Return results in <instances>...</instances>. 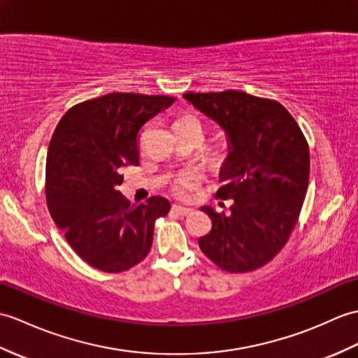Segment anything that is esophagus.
Returning a JSON list of instances; mask_svg holds the SVG:
<instances>
[{"instance_id": "obj_1", "label": "esophagus", "mask_w": 358, "mask_h": 358, "mask_svg": "<svg viewBox=\"0 0 358 358\" xmlns=\"http://www.w3.org/2000/svg\"><path fill=\"white\" fill-rule=\"evenodd\" d=\"M172 213L178 215V217H187V215L192 213V209H186V207H181V206H172Z\"/></svg>"}]
</instances>
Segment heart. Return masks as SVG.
<instances>
[{
  "mask_svg": "<svg viewBox=\"0 0 358 358\" xmlns=\"http://www.w3.org/2000/svg\"><path fill=\"white\" fill-rule=\"evenodd\" d=\"M177 124H192L198 131H201L203 134V127H201V122H199L194 115H187V117L181 119L177 122ZM227 163V155H221L218 159V164L224 166ZM199 182V178L195 172L192 171H186V172H181L178 176L172 180V185H171V190L172 194L178 196V198H187L192 192L194 189H196Z\"/></svg>",
  "mask_w": 358,
  "mask_h": 358,
  "instance_id": "heart-1",
  "label": "heart"
}]
</instances>
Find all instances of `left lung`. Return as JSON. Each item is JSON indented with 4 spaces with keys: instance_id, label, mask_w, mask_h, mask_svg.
I'll use <instances>...</instances> for the list:
<instances>
[{
    "instance_id": "left-lung-1",
    "label": "left lung",
    "mask_w": 358,
    "mask_h": 358,
    "mask_svg": "<svg viewBox=\"0 0 358 358\" xmlns=\"http://www.w3.org/2000/svg\"><path fill=\"white\" fill-rule=\"evenodd\" d=\"M187 102L226 131L229 155L217 196L230 213L204 206L212 230L201 252L229 273L253 271L276 256L296 227L308 189L310 148L284 106L244 91L186 93Z\"/></svg>"
}]
</instances>
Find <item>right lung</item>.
<instances>
[{"label": "right lung", "mask_w": 358, "mask_h": 358, "mask_svg": "<svg viewBox=\"0 0 358 358\" xmlns=\"http://www.w3.org/2000/svg\"><path fill=\"white\" fill-rule=\"evenodd\" d=\"M176 97L110 93L74 105L50 140L45 198L50 215L80 259L106 273L127 271L151 250L155 220L171 204L151 196L132 204L119 186L138 164L141 127Z\"/></svg>", "instance_id": "1"}]
</instances>
